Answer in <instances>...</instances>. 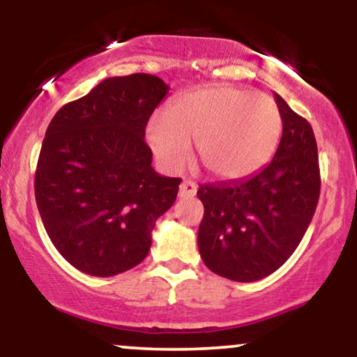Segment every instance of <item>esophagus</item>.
Listing matches in <instances>:
<instances>
[{
  "label": "esophagus",
  "mask_w": 357,
  "mask_h": 357,
  "mask_svg": "<svg viewBox=\"0 0 357 357\" xmlns=\"http://www.w3.org/2000/svg\"><path fill=\"white\" fill-rule=\"evenodd\" d=\"M196 184L192 181H188V179H184V181L179 184V198H191V196L196 195Z\"/></svg>",
  "instance_id": "obj_1"
}]
</instances>
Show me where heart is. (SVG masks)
I'll list each match as a JSON object with an SVG mask.
<instances>
[{
    "label": "heart",
    "mask_w": 357,
    "mask_h": 357,
    "mask_svg": "<svg viewBox=\"0 0 357 357\" xmlns=\"http://www.w3.org/2000/svg\"><path fill=\"white\" fill-rule=\"evenodd\" d=\"M282 117L272 99L247 90L213 85L183 93L155 114L146 127L151 149L165 169L181 171L191 154L220 179H243L260 171L275 154Z\"/></svg>",
    "instance_id": "obj_1"
}]
</instances>
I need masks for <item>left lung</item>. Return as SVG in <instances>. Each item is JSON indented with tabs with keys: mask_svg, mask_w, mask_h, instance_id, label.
Segmentation results:
<instances>
[{
	"mask_svg": "<svg viewBox=\"0 0 357 357\" xmlns=\"http://www.w3.org/2000/svg\"><path fill=\"white\" fill-rule=\"evenodd\" d=\"M282 139L272 161L241 181L202 184L198 248L204 265L235 282L280 268L305 235L321 195L317 142L304 117L275 93Z\"/></svg>",
	"mask_w": 357,
	"mask_h": 357,
	"instance_id": "obj_1",
	"label": "left lung"
}]
</instances>
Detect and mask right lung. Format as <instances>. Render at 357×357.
I'll list each match as a JSON object with an SVG mask.
<instances>
[{
	"instance_id": "add662e5",
	"label": "right lung",
	"mask_w": 357,
	"mask_h": 357,
	"mask_svg": "<svg viewBox=\"0 0 357 357\" xmlns=\"http://www.w3.org/2000/svg\"><path fill=\"white\" fill-rule=\"evenodd\" d=\"M169 85L149 73L110 77L52 119L35 173L43 227L80 272L112 277L149 253L155 220L179 178L158 174L146 144L151 114Z\"/></svg>"
}]
</instances>
